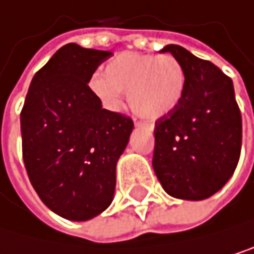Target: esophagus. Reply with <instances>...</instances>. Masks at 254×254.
Segmentation results:
<instances>
[{
	"label": "esophagus",
	"instance_id": "1",
	"mask_svg": "<svg viewBox=\"0 0 254 254\" xmlns=\"http://www.w3.org/2000/svg\"><path fill=\"white\" fill-rule=\"evenodd\" d=\"M136 126H142V127H145V128H153V126L151 124H147V123H141V121H136Z\"/></svg>",
	"mask_w": 254,
	"mask_h": 254
}]
</instances>
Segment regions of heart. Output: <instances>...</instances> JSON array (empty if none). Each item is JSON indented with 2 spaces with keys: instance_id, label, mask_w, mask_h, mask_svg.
Here are the masks:
<instances>
[{
  "instance_id": "heart-1",
  "label": "heart",
  "mask_w": 254,
  "mask_h": 254,
  "mask_svg": "<svg viewBox=\"0 0 254 254\" xmlns=\"http://www.w3.org/2000/svg\"><path fill=\"white\" fill-rule=\"evenodd\" d=\"M89 87L110 110H118L123 92H128L130 107L137 115L156 121L180 104L186 89V72L171 54L128 51L109 62L104 74H94Z\"/></svg>"
}]
</instances>
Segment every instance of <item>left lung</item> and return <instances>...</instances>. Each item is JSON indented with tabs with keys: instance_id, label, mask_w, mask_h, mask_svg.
<instances>
[{
	"instance_id": "1",
	"label": "left lung",
	"mask_w": 254,
	"mask_h": 254,
	"mask_svg": "<svg viewBox=\"0 0 254 254\" xmlns=\"http://www.w3.org/2000/svg\"><path fill=\"white\" fill-rule=\"evenodd\" d=\"M185 68L180 104L154 124L153 168L163 189L182 200H204L227 183L241 156L243 120L233 83L218 66L168 45Z\"/></svg>"
}]
</instances>
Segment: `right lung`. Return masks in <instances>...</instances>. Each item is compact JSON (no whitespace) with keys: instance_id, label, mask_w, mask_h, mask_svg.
<instances>
[{"instance_id":"add662e5","label":"right lung","mask_w":254,"mask_h":254,"mask_svg":"<svg viewBox=\"0 0 254 254\" xmlns=\"http://www.w3.org/2000/svg\"><path fill=\"white\" fill-rule=\"evenodd\" d=\"M110 51L68 44L37 71L21 110L22 159L44 204L72 221L113 200L117 162L133 121L101 107L89 80Z\"/></svg>"}]
</instances>
